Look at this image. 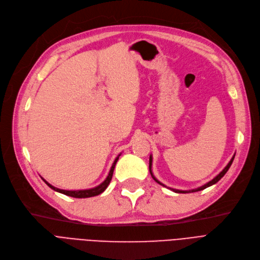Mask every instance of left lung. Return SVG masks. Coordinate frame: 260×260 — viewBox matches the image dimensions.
Listing matches in <instances>:
<instances>
[{"label":"left lung","instance_id":"obj_1","mask_svg":"<svg viewBox=\"0 0 260 260\" xmlns=\"http://www.w3.org/2000/svg\"><path fill=\"white\" fill-rule=\"evenodd\" d=\"M234 158H235V154H234V157L232 158V160L228 162V164L225 166V169L217 175V176H215V177L212 179V180H210L209 182H207L206 184H204V185H202V186H200V188H197V189H193V190H189V191H182V190H177V189H171V188H169V189H171L172 191H174V192H176V193H192V192H197V191H202V190H204V189H206V188H208V186H210V185H212V184H214V183H216L217 181H219L223 176L227 173V171L230 170V168H231V165H232V163H233V161H234ZM151 164H152V157H151V154H150V157H149V172H150V175H151V177L153 178V180L155 181V182H158L159 184H161V185H163V186H166V185H164L163 183H161L157 178L154 177L153 176V174H152V171H151Z\"/></svg>","mask_w":260,"mask_h":260}]
</instances>
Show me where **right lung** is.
<instances>
[{"mask_svg":"<svg viewBox=\"0 0 260 260\" xmlns=\"http://www.w3.org/2000/svg\"><path fill=\"white\" fill-rule=\"evenodd\" d=\"M120 157V154H118V157H116V159L114 160L113 164H112V168L110 170V173L108 175V177L106 178V180L103 181L102 183H100L99 185H97L96 188H92V189H88V190H78V191H68V190H61V189H57L55 188V186H53L52 184H50L48 181H46L44 178L43 180L48 184V186H50V188L52 190H54L56 192H59L61 194H65V195H68V196H71V197H76V199H86V197H92V196H96V195H99L101 194L103 191H105L108 185L110 184L111 182V179H112V176H113V172H114V169H115V165H116V162L118 161Z\"/></svg>","mask_w":260,"mask_h":260,"instance_id":"right-lung-1","label":"right lung"}]
</instances>
